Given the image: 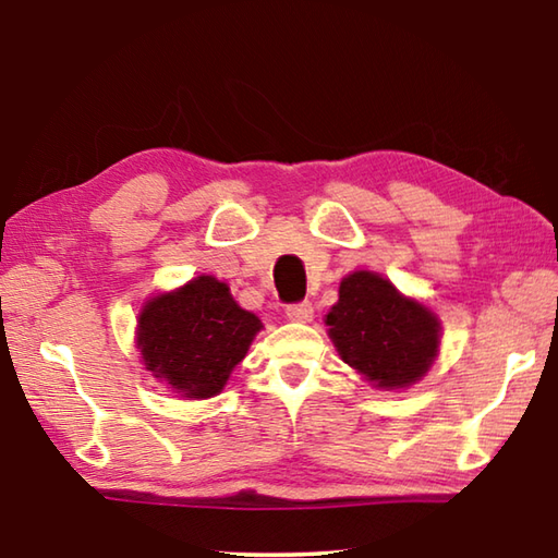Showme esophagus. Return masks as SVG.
I'll list each match as a JSON object with an SVG mask.
<instances>
[{"label": "esophagus", "mask_w": 558, "mask_h": 558, "mask_svg": "<svg viewBox=\"0 0 558 558\" xmlns=\"http://www.w3.org/2000/svg\"><path fill=\"white\" fill-rule=\"evenodd\" d=\"M286 315L292 323H310V319H313V302H292V305L286 307Z\"/></svg>", "instance_id": "esophagus-1"}]
</instances>
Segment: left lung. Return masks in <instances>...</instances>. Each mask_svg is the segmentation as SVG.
<instances>
[{
	"label": "left lung",
	"mask_w": 558,
	"mask_h": 558,
	"mask_svg": "<svg viewBox=\"0 0 558 558\" xmlns=\"http://www.w3.org/2000/svg\"><path fill=\"white\" fill-rule=\"evenodd\" d=\"M327 325L344 362L379 389H403L418 381L440 344L436 315L366 270L342 280Z\"/></svg>",
	"instance_id": "left-lung-1"
}]
</instances>
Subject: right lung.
<instances>
[{
  "instance_id": "right-lung-1",
  "label": "right lung",
  "mask_w": 558,
  "mask_h": 558,
  "mask_svg": "<svg viewBox=\"0 0 558 558\" xmlns=\"http://www.w3.org/2000/svg\"><path fill=\"white\" fill-rule=\"evenodd\" d=\"M260 327L256 315L235 305L226 282L199 276L147 302L137 347L147 369L184 399H211Z\"/></svg>"
}]
</instances>
